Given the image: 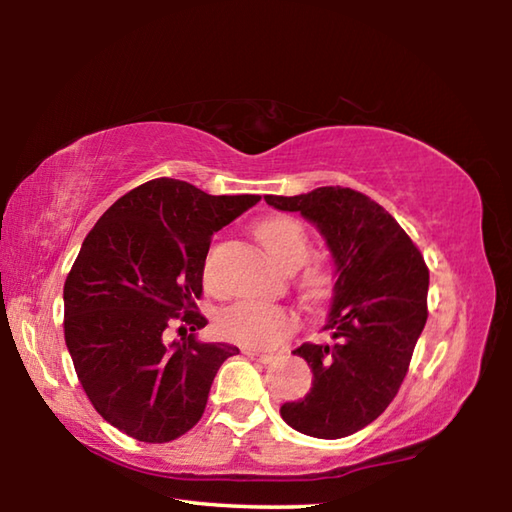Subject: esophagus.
<instances>
[{
	"instance_id": "1",
	"label": "esophagus",
	"mask_w": 512,
	"mask_h": 512,
	"mask_svg": "<svg viewBox=\"0 0 512 512\" xmlns=\"http://www.w3.org/2000/svg\"><path fill=\"white\" fill-rule=\"evenodd\" d=\"M246 357L253 359V361H259V363L273 361V354L271 352H259V350H246Z\"/></svg>"
}]
</instances>
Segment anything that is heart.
<instances>
[{"instance_id":"1","label":"heart","mask_w":512,"mask_h":512,"mask_svg":"<svg viewBox=\"0 0 512 512\" xmlns=\"http://www.w3.org/2000/svg\"><path fill=\"white\" fill-rule=\"evenodd\" d=\"M255 235L264 253L282 268H296L307 257L309 239L300 221L291 216H271L255 228ZM302 284L314 298H323L332 289V273L325 264H309ZM216 327L223 339L246 345V348L268 350L280 345L298 327V316L282 305H268V302L239 300L235 305L225 307Z\"/></svg>"}]
</instances>
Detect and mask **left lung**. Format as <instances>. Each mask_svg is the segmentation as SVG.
Returning <instances> with one entry per match:
<instances>
[{
	"label": "left lung",
	"mask_w": 512,
	"mask_h": 512,
	"mask_svg": "<svg viewBox=\"0 0 512 512\" xmlns=\"http://www.w3.org/2000/svg\"><path fill=\"white\" fill-rule=\"evenodd\" d=\"M264 201L314 223L336 266L327 341L293 350L314 372L311 391L282 404L280 415L305 436L345 438L377 420L400 391L427 323L429 268L400 223L350 187Z\"/></svg>",
	"instance_id": "obj_1"
}]
</instances>
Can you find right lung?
Instances as JSON below:
<instances>
[{"label":"right lung","instance_id":"add662e5","mask_svg":"<svg viewBox=\"0 0 512 512\" xmlns=\"http://www.w3.org/2000/svg\"><path fill=\"white\" fill-rule=\"evenodd\" d=\"M259 203L212 196L173 178L131 189L103 212L65 280V343L85 395L112 427L169 443L201 420L228 343L189 334L164 345L171 320L192 332L212 235Z\"/></svg>","mask_w":512,"mask_h":512}]
</instances>
